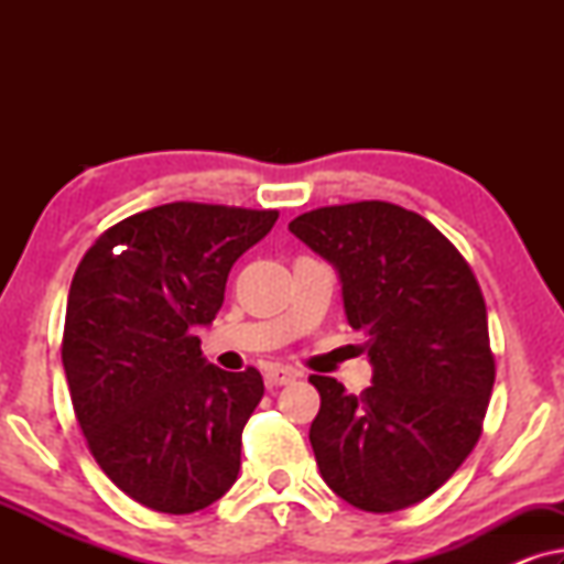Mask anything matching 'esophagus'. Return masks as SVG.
<instances>
[{
    "mask_svg": "<svg viewBox=\"0 0 564 564\" xmlns=\"http://www.w3.org/2000/svg\"><path fill=\"white\" fill-rule=\"evenodd\" d=\"M297 377H300V372H297V369H292V367L274 365V367L267 369V384H269V388H280V384H290V382H295Z\"/></svg>",
    "mask_w": 564,
    "mask_h": 564,
    "instance_id": "esophagus-1",
    "label": "esophagus"
}]
</instances>
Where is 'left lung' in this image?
Instances as JSON below:
<instances>
[{
	"instance_id": "left-lung-1",
	"label": "left lung",
	"mask_w": 564,
	"mask_h": 564,
	"mask_svg": "<svg viewBox=\"0 0 564 564\" xmlns=\"http://www.w3.org/2000/svg\"><path fill=\"white\" fill-rule=\"evenodd\" d=\"M290 230L338 269L346 318L375 367L359 395L311 375L323 480L361 511L421 503L475 449L496 382L473 267L423 215L380 199L318 207Z\"/></svg>"
}]
</instances>
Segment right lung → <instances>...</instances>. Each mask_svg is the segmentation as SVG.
<instances>
[{
	"mask_svg": "<svg viewBox=\"0 0 564 564\" xmlns=\"http://www.w3.org/2000/svg\"><path fill=\"white\" fill-rule=\"evenodd\" d=\"M276 218L159 205L107 228L76 267L61 341L76 421L102 473L151 511H203L236 482L264 380L207 365L195 328L215 321L234 261Z\"/></svg>",
	"mask_w": 564,
	"mask_h": 564,
	"instance_id": "obj_1",
	"label": "right lung"
}]
</instances>
